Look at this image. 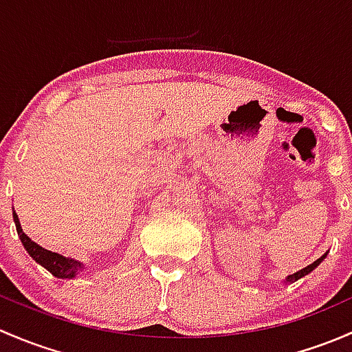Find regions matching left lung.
I'll use <instances>...</instances> for the list:
<instances>
[{"instance_id": "left-lung-1", "label": "left lung", "mask_w": 352, "mask_h": 352, "mask_svg": "<svg viewBox=\"0 0 352 352\" xmlns=\"http://www.w3.org/2000/svg\"><path fill=\"white\" fill-rule=\"evenodd\" d=\"M325 256H327V252H325L324 256H320L318 257L317 261H314V263L311 264H309V266L307 267H303V270H300V271H296V273H293V274H289V276H286V280H285V283H295V281H298L300 278H303V276H307V274L309 273H311V271L315 270V267L318 266V264L322 263V261L325 259Z\"/></svg>"}]
</instances>
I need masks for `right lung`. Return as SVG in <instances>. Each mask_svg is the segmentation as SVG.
Segmentation results:
<instances>
[{
    "label": "right lung",
    "mask_w": 352,
    "mask_h": 352,
    "mask_svg": "<svg viewBox=\"0 0 352 352\" xmlns=\"http://www.w3.org/2000/svg\"><path fill=\"white\" fill-rule=\"evenodd\" d=\"M13 220L14 226H16V232L20 235V241L23 244V248L27 249V252L30 257H34L35 263L41 264L42 267H45L49 273H52L56 278L60 280H72V278L78 276L82 270H85V264L81 261L74 259V257H66L63 254H57V252L49 251V249H43L42 245H38L37 242L32 241L23 229L20 226V219H18L16 212L13 208Z\"/></svg>",
    "instance_id": "obj_1"
}]
</instances>
